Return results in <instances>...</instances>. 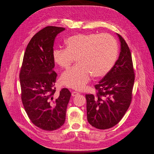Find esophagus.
I'll list each match as a JSON object with an SVG mask.
<instances>
[{
	"mask_svg": "<svg viewBox=\"0 0 154 154\" xmlns=\"http://www.w3.org/2000/svg\"><path fill=\"white\" fill-rule=\"evenodd\" d=\"M79 93H78V92H76V91H73L72 92V96H78V95H79Z\"/></svg>",
	"mask_w": 154,
	"mask_h": 154,
	"instance_id": "obj_1",
	"label": "esophagus"
}]
</instances>
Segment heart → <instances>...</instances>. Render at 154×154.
<instances>
[{
  "mask_svg": "<svg viewBox=\"0 0 154 154\" xmlns=\"http://www.w3.org/2000/svg\"><path fill=\"white\" fill-rule=\"evenodd\" d=\"M66 49L53 52L54 62L67 69L76 58L77 66L66 71L61 77V83L77 90H83L93 75H106L114 67L117 58V43L108 34H78L65 40Z\"/></svg>",
  "mask_w": 154,
  "mask_h": 154,
  "instance_id": "obj_1",
  "label": "heart"
}]
</instances>
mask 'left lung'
I'll return each instance as SVG.
<instances>
[{
	"mask_svg": "<svg viewBox=\"0 0 154 154\" xmlns=\"http://www.w3.org/2000/svg\"><path fill=\"white\" fill-rule=\"evenodd\" d=\"M119 57L112 69L96 84V95L86 94L87 120L93 127L106 129L117 125L132 100L135 73L130 49L122 37Z\"/></svg>",
	"mask_w": 154,
	"mask_h": 154,
	"instance_id": "left-lung-1",
	"label": "left lung"
}]
</instances>
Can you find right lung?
I'll return each mask as SVG.
<instances>
[{
    "label": "right lung",
    "mask_w": 154,
    "mask_h": 154,
    "mask_svg": "<svg viewBox=\"0 0 154 154\" xmlns=\"http://www.w3.org/2000/svg\"><path fill=\"white\" fill-rule=\"evenodd\" d=\"M64 30L49 26L34 35L26 47L19 74L25 111L34 125L45 131H54L63 125L71 96L67 88L56 93L57 74L53 70L54 40Z\"/></svg>",
    "instance_id": "add662e5"
}]
</instances>
